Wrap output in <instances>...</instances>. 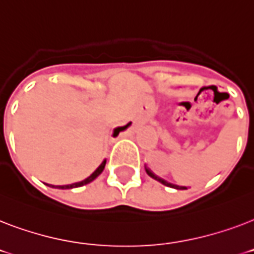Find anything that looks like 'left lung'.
<instances>
[{"label": "left lung", "mask_w": 254, "mask_h": 254, "mask_svg": "<svg viewBox=\"0 0 254 254\" xmlns=\"http://www.w3.org/2000/svg\"><path fill=\"white\" fill-rule=\"evenodd\" d=\"M145 171H146V174L149 175V177H151L153 179H155L157 182H159V183H162V185L167 186V187H171V189H177V190H186V187H181V186L173 185V183H169V182L165 181V179H162V178H159L158 175H155V174L153 173L150 169H147L146 166H145Z\"/></svg>", "instance_id": "8db88e82"}]
</instances>
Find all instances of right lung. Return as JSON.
<instances>
[{
	"label": "right lung",
	"mask_w": 254,
	"mask_h": 254,
	"mask_svg": "<svg viewBox=\"0 0 254 254\" xmlns=\"http://www.w3.org/2000/svg\"><path fill=\"white\" fill-rule=\"evenodd\" d=\"M124 129H125V127H116L115 130H113V137H116V135H119L120 131H123ZM105 163H107V159H104L103 163L100 165L97 169L93 171V173L89 175V177L87 178V179H84V181H81V182H77V183H72V185H67V186H59V189L62 190H69V189H76V187H81V186H84V185H88V183H91L92 181H95L96 178L99 177L100 174L103 173V170L104 167H105Z\"/></svg>",
	"instance_id": "add662e5"
}]
</instances>
